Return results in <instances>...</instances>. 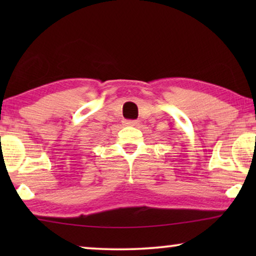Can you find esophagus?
Here are the masks:
<instances>
[{"mask_svg": "<svg viewBox=\"0 0 256 256\" xmlns=\"http://www.w3.org/2000/svg\"><path fill=\"white\" fill-rule=\"evenodd\" d=\"M126 124L132 126V127H135V126L138 124V120H127L126 121Z\"/></svg>", "mask_w": 256, "mask_h": 256, "instance_id": "34e87169", "label": "esophagus"}]
</instances>
